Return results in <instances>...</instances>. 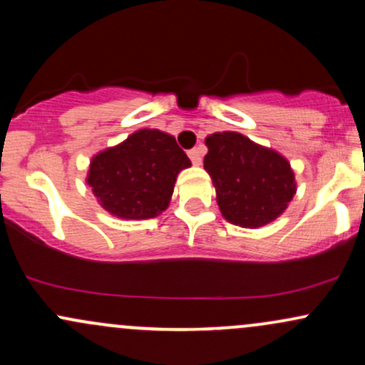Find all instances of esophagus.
Returning <instances> with one entry per match:
<instances>
[{"mask_svg":"<svg viewBox=\"0 0 365 365\" xmlns=\"http://www.w3.org/2000/svg\"><path fill=\"white\" fill-rule=\"evenodd\" d=\"M188 158L192 159V163H194L195 166H199L200 163H202V153H200V149H199V148H195V149L188 150Z\"/></svg>","mask_w":365,"mask_h":365,"instance_id":"34e87169","label":"esophagus"}]
</instances>
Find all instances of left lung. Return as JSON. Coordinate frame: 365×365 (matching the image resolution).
Wrapping results in <instances>:
<instances>
[{"label":"left lung","instance_id":"left-lung-1","mask_svg":"<svg viewBox=\"0 0 365 365\" xmlns=\"http://www.w3.org/2000/svg\"><path fill=\"white\" fill-rule=\"evenodd\" d=\"M206 145L204 170L226 221L261 228L283 215L297 194L295 173L283 154L238 132L212 133Z\"/></svg>","mask_w":365,"mask_h":365}]
</instances>
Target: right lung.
I'll return each mask as SVG.
<instances>
[{"mask_svg": "<svg viewBox=\"0 0 365 365\" xmlns=\"http://www.w3.org/2000/svg\"><path fill=\"white\" fill-rule=\"evenodd\" d=\"M190 166L173 135L142 128L94 154L86 182L111 216L149 220L168 209L178 173Z\"/></svg>", "mask_w": 365, "mask_h": 365, "instance_id": "right-lung-1", "label": "right lung"}]
</instances>
